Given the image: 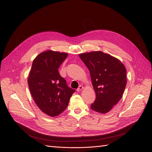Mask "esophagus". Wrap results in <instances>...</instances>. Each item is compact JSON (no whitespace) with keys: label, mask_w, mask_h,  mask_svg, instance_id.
<instances>
[{"label":"esophagus","mask_w":152,"mask_h":152,"mask_svg":"<svg viewBox=\"0 0 152 152\" xmlns=\"http://www.w3.org/2000/svg\"><path fill=\"white\" fill-rule=\"evenodd\" d=\"M83 87L82 86H81V85H80V86H79V88L77 89V92H79V91H80L81 90H82V89H83Z\"/></svg>","instance_id":"obj_1"}]
</instances>
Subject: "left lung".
<instances>
[{
	"mask_svg": "<svg viewBox=\"0 0 152 152\" xmlns=\"http://www.w3.org/2000/svg\"><path fill=\"white\" fill-rule=\"evenodd\" d=\"M89 70L96 99L91 109L99 113L109 112L122 97L126 85V70L118 58L102 51L79 55Z\"/></svg>",
	"mask_w": 152,
	"mask_h": 152,
	"instance_id": "obj_1",
	"label": "left lung"
}]
</instances>
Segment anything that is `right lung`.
Wrapping results in <instances>:
<instances>
[{
  "label": "right lung",
  "instance_id": "right-lung-1",
  "mask_svg": "<svg viewBox=\"0 0 152 152\" xmlns=\"http://www.w3.org/2000/svg\"><path fill=\"white\" fill-rule=\"evenodd\" d=\"M68 56L66 53L48 50L33 60L28 77L30 91L39 109L55 117L67 107L75 90L68 87L58 68Z\"/></svg>",
  "mask_w": 152,
  "mask_h": 152
}]
</instances>
